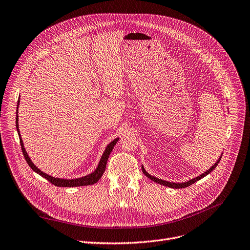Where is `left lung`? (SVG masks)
<instances>
[{
    "mask_svg": "<svg viewBox=\"0 0 250 250\" xmlns=\"http://www.w3.org/2000/svg\"><path fill=\"white\" fill-rule=\"evenodd\" d=\"M222 156H223V153L221 154V157L219 158V160H218L215 164H213V166H211V167H210L208 171H206L205 173H203L201 175H199V176L193 178V179H190V180H188V181H186V182H181V183H179V182L176 183V182L166 181V180H163V179H159V178L154 177V176H151L150 174H148V173L146 171L144 166H141V169H142V172H144V174H145L147 178H149V179H150L151 181L156 182V183H158V184H160V185H164V186H167V187H170V188H175V189H178V188H185V187H188V186H190L191 184L195 183L196 181H198V180H200V179H203L204 177H206V176L208 175L211 171L215 170V168L217 167L218 164L220 163V161H221V159H222Z\"/></svg>",
    "mask_w": 250,
    "mask_h": 250,
    "instance_id": "left-lung-1",
    "label": "left lung"
}]
</instances>
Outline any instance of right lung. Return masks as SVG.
<instances>
[{"mask_svg": "<svg viewBox=\"0 0 250 250\" xmlns=\"http://www.w3.org/2000/svg\"><path fill=\"white\" fill-rule=\"evenodd\" d=\"M19 104H20V98L18 99L17 102V110H16V129H17V132L19 135V139H20V145H21V148H22V152H23V156H24L27 164L29 167L35 172L38 173L39 175H41L42 177H43L44 179H46L47 181H50L52 184L58 186V187H78V186H87V185H92L94 183H97L104 174V170H105V166H106V162H108L109 156L110 153L112 152L114 146H116V144L119 140V137L115 138L113 141H111L110 144L106 146V147L104 148V152H103V156L101 157V160L99 162L98 167L96 168L92 173L85 175L83 177L80 178H74V179H65V178H58V177H54L51 176L46 173H43L41 169H39L37 166H35L31 159L29 158L27 151L25 150L24 145H23V141L20 135V131H19V124H18V108H19Z\"/></svg>", "mask_w": 250, "mask_h": 250, "instance_id": "right-lung-1", "label": "right lung"}]
</instances>
